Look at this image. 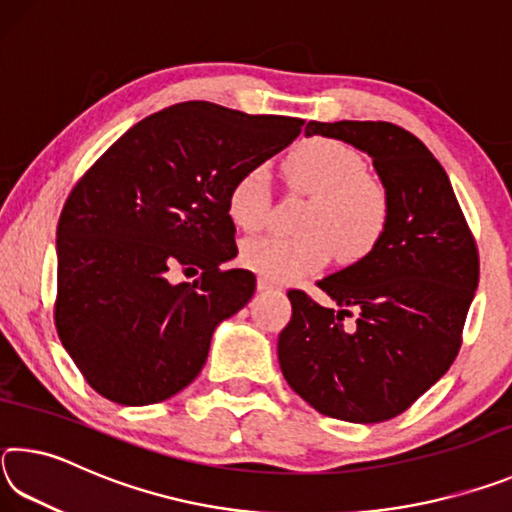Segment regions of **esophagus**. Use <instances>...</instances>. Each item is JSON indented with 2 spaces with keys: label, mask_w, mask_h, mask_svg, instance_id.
<instances>
[{
  "label": "esophagus",
  "mask_w": 512,
  "mask_h": 512,
  "mask_svg": "<svg viewBox=\"0 0 512 512\" xmlns=\"http://www.w3.org/2000/svg\"><path fill=\"white\" fill-rule=\"evenodd\" d=\"M257 289H259V291H277L280 287H277V284H273L271 280H266V277H259V280H257Z\"/></svg>",
  "instance_id": "esophagus-1"
}]
</instances>
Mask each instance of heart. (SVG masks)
Listing matches in <instances>:
<instances>
[{
  "label": "heart",
  "mask_w": 512,
  "mask_h": 512,
  "mask_svg": "<svg viewBox=\"0 0 512 512\" xmlns=\"http://www.w3.org/2000/svg\"><path fill=\"white\" fill-rule=\"evenodd\" d=\"M287 185L311 196L300 237H259L241 246V262L271 282H293L318 271L336 255L341 264L368 257L386 235L391 196L366 160L332 137H309L284 162ZM271 189L262 167L248 169L228 194V214L244 232H262L271 221Z\"/></svg>",
  "instance_id": "b5f03b06"
}]
</instances>
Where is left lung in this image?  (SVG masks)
<instances>
[{"instance_id":"8db88e82","label":"left lung","mask_w":512,"mask_h":512,"mask_svg":"<svg viewBox=\"0 0 512 512\" xmlns=\"http://www.w3.org/2000/svg\"><path fill=\"white\" fill-rule=\"evenodd\" d=\"M366 151L391 196L386 235L368 257L318 280L339 309L291 289L277 341L284 379L327 418L384 422L452 366L479 284V250L445 169L418 137L388 121H309ZM355 316V327L342 325Z\"/></svg>"}]
</instances>
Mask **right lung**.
<instances>
[{"label":"right lung","instance_id":"add662e5","mask_svg":"<svg viewBox=\"0 0 512 512\" xmlns=\"http://www.w3.org/2000/svg\"><path fill=\"white\" fill-rule=\"evenodd\" d=\"M305 121L185 101L137 121L69 192L58 219L60 341L110 402L169 400L205 366L214 327L246 305L228 194ZM173 267L201 270L171 285Z\"/></svg>","mask_w":512,"mask_h":512}]
</instances>
